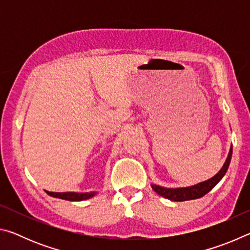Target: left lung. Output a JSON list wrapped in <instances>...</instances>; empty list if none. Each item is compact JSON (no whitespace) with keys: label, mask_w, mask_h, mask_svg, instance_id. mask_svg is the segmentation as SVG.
<instances>
[{"label":"left lung","mask_w":250,"mask_h":250,"mask_svg":"<svg viewBox=\"0 0 250 250\" xmlns=\"http://www.w3.org/2000/svg\"><path fill=\"white\" fill-rule=\"evenodd\" d=\"M231 154H232V146H230L229 153H228V156L225 161V163H224L223 167L219 170V172L216 175L210 177L209 180L201 182V183H198L196 185L188 186V188H167L156 184H151V188H153V191L158 193L159 195L174 202H183V201H189V200H195V198H200L202 196H204L205 194H207L209 191H211V188H213L214 186L223 179L224 175L226 174L228 167H229L230 160H231Z\"/></svg>","instance_id":"8db88e82"}]
</instances>
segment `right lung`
Masks as SVG:
<instances>
[{
    "instance_id": "1",
    "label": "right lung",
    "mask_w": 250,
    "mask_h": 250,
    "mask_svg": "<svg viewBox=\"0 0 250 250\" xmlns=\"http://www.w3.org/2000/svg\"><path fill=\"white\" fill-rule=\"evenodd\" d=\"M48 195L57 198H62V200L66 201H83L88 200L92 196L96 195V192H87V193H76V192H64V193H57V192H48L46 191Z\"/></svg>"
}]
</instances>
